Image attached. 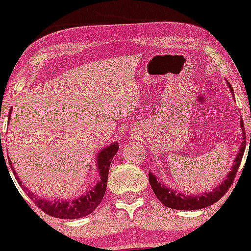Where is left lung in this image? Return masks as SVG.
I'll list each match as a JSON object with an SVG mask.
<instances>
[{
	"instance_id": "obj_1",
	"label": "left lung",
	"mask_w": 251,
	"mask_h": 251,
	"mask_svg": "<svg viewBox=\"0 0 251 251\" xmlns=\"http://www.w3.org/2000/svg\"><path fill=\"white\" fill-rule=\"evenodd\" d=\"M228 86L231 92L233 93V88L231 87L229 83ZM240 127H242V131H243V137L245 138L244 123H243V120L240 121ZM250 143H251V133H250ZM244 151H245V141H243L242 146H240L239 148V151H238L237 156H235L234 159L233 166H232L231 171H229L228 175H227L226 179H225L222 183H220L216 188L212 189L211 192H207V193L196 194V196H187V194L179 193V192H176L175 189H170L169 187H166L165 184H163V182L158 181L156 176L154 174H151V171L149 173V183H151V189H153L156 198L165 205V206L171 207V209H176V210L203 209V207L210 206V205L216 203L217 201H220V199H221L222 197L228 192L229 187H231L232 183H233L235 175L238 173V169H239L240 161H242Z\"/></svg>"
}]
</instances>
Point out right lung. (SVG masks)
Masks as SVG:
<instances>
[{"label":"right lung","mask_w":251,"mask_h":251,"mask_svg":"<svg viewBox=\"0 0 251 251\" xmlns=\"http://www.w3.org/2000/svg\"><path fill=\"white\" fill-rule=\"evenodd\" d=\"M11 111L12 110H9V119H11ZM0 142H1V135H0ZM118 151H119V143L118 142H113L110 146L105 147L104 149H102V151L98 153L97 169H98V174H100V181L97 182V184H96L93 188H91L90 191L86 192L83 196L78 197V198H75V199H70V201H58V199H54V201H48V199L39 198V197L35 196L32 192H30V189H27L26 187H24V184L22 183L20 178H18L11 160H9V165H11L12 170H13V174L14 176H16L17 182L22 186L23 191H25V193L27 194V197H29V198L34 201V204H36L42 211L46 212V214L50 215V216L57 217V219H70V220L80 219V217L90 215L91 212H92L93 210L100 204V201H102L103 197H104L105 194V189H107L108 174H109L110 163L111 160H113L114 155L118 153Z\"/></svg>","instance_id":"right-lung-1"}]
</instances>
